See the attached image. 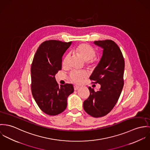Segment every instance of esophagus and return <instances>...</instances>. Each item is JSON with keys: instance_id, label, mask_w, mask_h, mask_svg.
<instances>
[{"instance_id": "obj_1", "label": "esophagus", "mask_w": 150, "mask_h": 150, "mask_svg": "<svg viewBox=\"0 0 150 150\" xmlns=\"http://www.w3.org/2000/svg\"><path fill=\"white\" fill-rule=\"evenodd\" d=\"M74 90H77L78 89H79V87L78 86H74Z\"/></svg>"}]
</instances>
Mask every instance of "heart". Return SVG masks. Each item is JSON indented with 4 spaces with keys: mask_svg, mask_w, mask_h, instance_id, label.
Wrapping results in <instances>:
<instances>
[{
    "mask_svg": "<svg viewBox=\"0 0 150 150\" xmlns=\"http://www.w3.org/2000/svg\"><path fill=\"white\" fill-rule=\"evenodd\" d=\"M77 53H78L84 60L86 66L88 67H94L96 64V60L94 58L96 56V50L90 45L85 43H82L78 45L75 49ZM69 58V54H67L63 60V65L67 66ZM88 74L85 71L72 70L69 74V78L71 81L75 83H81L83 79L87 78Z\"/></svg>",
    "mask_w": 150,
    "mask_h": 150,
    "instance_id": "heart-1",
    "label": "heart"
}]
</instances>
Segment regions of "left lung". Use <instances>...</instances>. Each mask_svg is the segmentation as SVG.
Listing matches in <instances>:
<instances>
[{
	"label": "left lung",
	"mask_w": 150,
	"mask_h": 150,
	"mask_svg": "<svg viewBox=\"0 0 150 150\" xmlns=\"http://www.w3.org/2000/svg\"><path fill=\"white\" fill-rule=\"evenodd\" d=\"M94 43L103 50L90 79L93 83L100 84V88L95 91L88 87L90 94L83 102V109L91 116L97 118L108 115L118 100L124 86L125 62L121 51L113 41H96Z\"/></svg>",
	"instance_id": "1"
}]
</instances>
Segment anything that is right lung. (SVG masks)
<instances>
[{
	"instance_id": "right-lung-1",
	"label": "right lung",
	"mask_w": 150,
	"mask_h": 150,
	"mask_svg": "<svg viewBox=\"0 0 150 150\" xmlns=\"http://www.w3.org/2000/svg\"><path fill=\"white\" fill-rule=\"evenodd\" d=\"M71 42L50 40L43 42L34 56L31 67L32 93L40 109L47 115L56 116L67 108V98L74 92L71 84L60 86L55 75L62 69V56Z\"/></svg>"
}]
</instances>
